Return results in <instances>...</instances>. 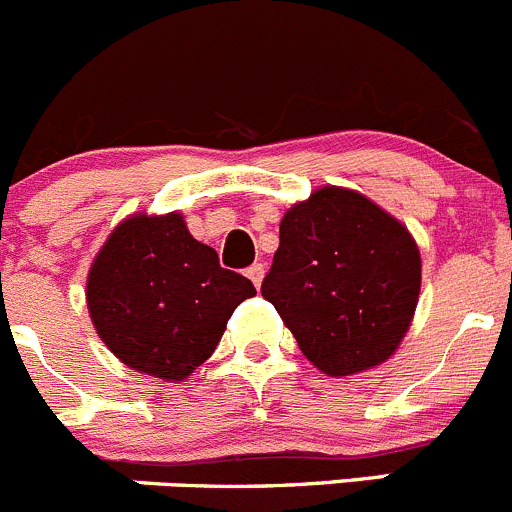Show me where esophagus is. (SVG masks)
I'll list each match as a JSON object with an SVG mask.
<instances>
[{"mask_svg": "<svg viewBox=\"0 0 512 512\" xmlns=\"http://www.w3.org/2000/svg\"><path fill=\"white\" fill-rule=\"evenodd\" d=\"M263 273H266V268H263V263H254V266H249V268H246V276H249L251 281H254V286H256V288L261 286V281H263Z\"/></svg>", "mask_w": 512, "mask_h": 512, "instance_id": "obj_1", "label": "esophagus"}]
</instances>
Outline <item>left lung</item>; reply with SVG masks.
Wrapping results in <instances>:
<instances>
[{
	"mask_svg": "<svg viewBox=\"0 0 512 512\" xmlns=\"http://www.w3.org/2000/svg\"><path fill=\"white\" fill-rule=\"evenodd\" d=\"M261 283L303 356L328 376L386 361L411 326L421 254L406 226L356 191L318 189L286 211Z\"/></svg>",
	"mask_w": 512,
	"mask_h": 512,
	"instance_id": "1",
	"label": "left lung"
}]
</instances>
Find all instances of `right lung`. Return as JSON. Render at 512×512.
I'll use <instances>...</instances> for the list:
<instances>
[{
	"label": "right lung",
	"mask_w": 512,
	"mask_h": 512,
	"mask_svg": "<svg viewBox=\"0 0 512 512\" xmlns=\"http://www.w3.org/2000/svg\"><path fill=\"white\" fill-rule=\"evenodd\" d=\"M254 293V283L221 266L179 214L126 219L86 281L101 341L126 366L164 381H181L201 366L234 308Z\"/></svg>",
	"instance_id": "obj_1"
}]
</instances>
